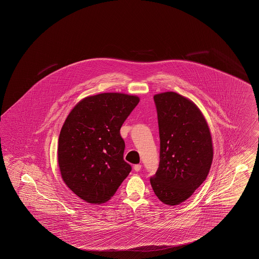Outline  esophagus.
<instances>
[{"label": "esophagus", "mask_w": 259, "mask_h": 259, "mask_svg": "<svg viewBox=\"0 0 259 259\" xmlns=\"http://www.w3.org/2000/svg\"><path fill=\"white\" fill-rule=\"evenodd\" d=\"M134 169H135V171L139 172V171L141 169V164H135V165H134Z\"/></svg>", "instance_id": "obj_1"}]
</instances>
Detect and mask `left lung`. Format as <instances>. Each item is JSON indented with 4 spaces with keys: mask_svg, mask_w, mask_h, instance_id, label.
<instances>
[{
    "mask_svg": "<svg viewBox=\"0 0 259 259\" xmlns=\"http://www.w3.org/2000/svg\"><path fill=\"white\" fill-rule=\"evenodd\" d=\"M153 100L160 163L150 181L158 198L174 206L188 199L208 176L213 158L211 136L201 111L183 95L167 92Z\"/></svg>",
    "mask_w": 259,
    "mask_h": 259,
    "instance_id": "obj_1",
    "label": "left lung"
}]
</instances>
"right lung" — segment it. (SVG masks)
I'll use <instances>...</instances> for the list:
<instances>
[{"mask_svg": "<svg viewBox=\"0 0 259 259\" xmlns=\"http://www.w3.org/2000/svg\"><path fill=\"white\" fill-rule=\"evenodd\" d=\"M139 102L136 95L100 94L82 99L67 116L58 163L63 182L84 201H108L132 170L120 130Z\"/></svg>", "mask_w": 259, "mask_h": 259, "instance_id": "add662e5", "label": "right lung"}]
</instances>
